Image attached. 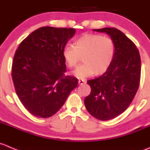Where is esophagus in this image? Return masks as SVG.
<instances>
[{
	"mask_svg": "<svg viewBox=\"0 0 150 150\" xmlns=\"http://www.w3.org/2000/svg\"><path fill=\"white\" fill-rule=\"evenodd\" d=\"M85 82H86V80H84V79H79L78 81L79 84H84Z\"/></svg>",
	"mask_w": 150,
	"mask_h": 150,
	"instance_id": "obj_1",
	"label": "esophagus"
}]
</instances>
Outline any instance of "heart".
<instances>
[{
  "label": "heart",
  "mask_w": 150,
  "mask_h": 150,
  "mask_svg": "<svg viewBox=\"0 0 150 150\" xmlns=\"http://www.w3.org/2000/svg\"><path fill=\"white\" fill-rule=\"evenodd\" d=\"M115 54L112 38L98 34H85L76 40L74 47L66 45L63 50V59L70 69L76 66L80 57L82 58L84 63L73 73L79 79L104 73L112 64Z\"/></svg>",
  "instance_id": "b5f03b06"
}]
</instances>
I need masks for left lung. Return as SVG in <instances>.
Masks as SVG:
<instances>
[{
    "instance_id": "left-lung-1",
    "label": "left lung",
    "mask_w": 150,
    "mask_h": 150,
    "mask_svg": "<svg viewBox=\"0 0 150 150\" xmlns=\"http://www.w3.org/2000/svg\"><path fill=\"white\" fill-rule=\"evenodd\" d=\"M94 31L110 35L115 54L103 75L87 81L91 92L84 98V105L92 116L106 121L125 112L134 98L140 83L141 58L136 46L122 31L115 28Z\"/></svg>"
}]
</instances>
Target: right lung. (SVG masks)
<instances>
[{"mask_svg": "<svg viewBox=\"0 0 150 150\" xmlns=\"http://www.w3.org/2000/svg\"><path fill=\"white\" fill-rule=\"evenodd\" d=\"M74 28L42 27L31 33L16 50L11 76L16 93L25 109L37 117L57 113L78 85L66 76L63 50Z\"/></svg>", "mask_w": 150, "mask_h": 150, "instance_id": "right-lung-1", "label": "right lung"}]
</instances>
